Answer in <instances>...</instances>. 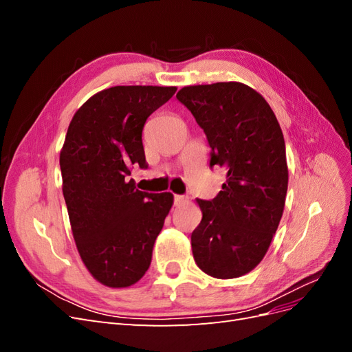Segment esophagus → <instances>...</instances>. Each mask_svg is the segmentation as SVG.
I'll return each instance as SVG.
<instances>
[{
	"label": "esophagus",
	"mask_w": 352,
	"mask_h": 352,
	"mask_svg": "<svg viewBox=\"0 0 352 352\" xmlns=\"http://www.w3.org/2000/svg\"><path fill=\"white\" fill-rule=\"evenodd\" d=\"M185 199H186V198H185L184 195H175V198H173V201H175V206H180Z\"/></svg>",
	"instance_id": "34e87169"
}]
</instances>
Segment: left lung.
Masks as SVG:
<instances>
[{
    "label": "left lung",
    "mask_w": 352,
    "mask_h": 352,
    "mask_svg": "<svg viewBox=\"0 0 352 352\" xmlns=\"http://www.w3.org/2000/svg\"><path fill=\"white\" fill-rule=\"evenodd\" d=\"M176 98L207 136L210 167L228 170L217 197L198 199L202 220L190 235L195 263L212 278H239L263 260L283 214L282 129L267 101L243 83L185 87Z\"/></svg>",
    "instance_id": "1"
}]
</instances>
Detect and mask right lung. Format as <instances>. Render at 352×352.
Here are the masks:
<instances>
[{
  "mask_svg": "<svg viewBox=\"0 0 352 352\" xmlns=\"http://www.w3.org/2000/svg\"><path fill=\"white\" fill-rule=\"evenodd\" d=\"M175 87H113L73 116L60 153L63 195L80 258L110 287L140 280L173 204L170 192L135 189L133 166L146 168L142 129Z\"/></svg>",
  "mask_w": 352,
  "mask_h": 352,
  "instance_id": "1",
  "label": "right lung"
}]
</instances>
